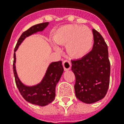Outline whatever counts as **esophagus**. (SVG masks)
Here are the masks:
<instances>
[{
  "instance_id": "34e87169",
  "label": "esophagus",
  "mask_w": 124,
  "mask_h": 124,
  "mask_svg": "<svg viewBox=\"0 0 124 124\" xmlns=\"http://www.w3.org/2000/svg\"><path fill=\"white\" fill-rule=\"evenodd\" d=\"M63 67H64V70H69L71 69V62L70 60H65L63 61Z\"/></svg>"
}]
</instances>
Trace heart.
Returning <instances> with one entry per match:
<instances>
[{"label":"heart","mask_w":124,"mask_h":124,"mask_svg":"<svg viewBox=\"0 0 124 124\" xmlns=\"http://www.w3.org/2000/svg\"><path fill=\"white\" fill-rule=\"evenodd\" d=\"M53 41L59 45H66V51L74 58H81L91 48L93 34L87 27L68 24L60 27L54 33ZM56 51L58 47L54 46Z\"/></svg>","instance_id":"1"}]
</instances>
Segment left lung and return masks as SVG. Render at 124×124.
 I'll return each mask as SVG.
<instances>
[{
	"mask_svg": "<svg viewBox=\"0 0 124 124\" xmlns=\"http://www.w3.org/2000/svg\"><path fill=\"white\" fill-rule=\"evenodd\" d=\"M93 33L92 50L80 59L71 60V70L76 78L74 86L76 97L86 104L104 98L110 80L108 45L99 32L93 29Z\"/></svg>",
	"mask_w": 124,
	"mask_h": 124,
	"instance_id": "left-lung-1",
	"label": "left lung"
}]
</instances>
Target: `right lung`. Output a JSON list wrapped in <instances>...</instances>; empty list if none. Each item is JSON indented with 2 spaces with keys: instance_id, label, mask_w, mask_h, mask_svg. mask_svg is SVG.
<instances>
[{
  "instance_id": "right-lung-1",
  "label": "right lung",
  "mask_w": 124,
  "mask_h": 124,
  "mask_svg": "<svg viewBox=\"0 0 124 124\" xmlns=\"http://www.w3.org/2000/svg\"><path fill=\"white\" fill-rule=\"evenodd\" d=\"M49 22H43L33 26L24 31L18 39L14 50L13 73L16 87L22 97L31 104L44 106L52 102L55 97V87L62 76L64 68L62 61L52 62L48 67L44 77L40 84L32 87L26 86L22 84L18 78L15 70V51L22 41L28 36L38 31H42L48 25Z\"/></svg>"
}]
</instances>
